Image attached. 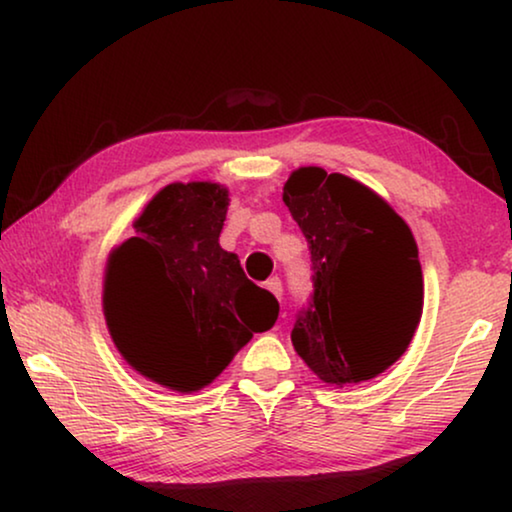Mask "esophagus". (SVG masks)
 I'll use <instances>...</instances> for the list:
<instances>
[{"label": "esophagus", "instance_id": "esophagus-1", "mask_svg": "<svg viewBox=\"0 0 512 512\" xmlns=\"http://www.w3.org/2000/svg\"><path fill=\"white\" fill-rule=\"evenodd\" d=\"M265 289H268L272 296H277V298H282V279L279 277H270L268 282H265Z\"/></svg>", "mask_w": 512, "mask_h": 512}]
</instances>
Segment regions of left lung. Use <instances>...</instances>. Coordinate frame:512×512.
I'll list each match as a JSON object with an SVG mask.
<instances>
[{"instance_id": "left-lung-1", "label": "left lung", "mask_w": 512, "mask_h": 512, "mask_svg": "<svg viewBox=\"0 0 512 512\" xmlns=\"http://www.w3.org/2000/svg\"><path fill=\"white\" fill-rule=\"evenodd\" d=\"M284 202L312 254L314 293L291 342L321 382L345 387L401 359L424 307V277L412 230L361 181L298 167Z\"/></svg>"}]
</instances>
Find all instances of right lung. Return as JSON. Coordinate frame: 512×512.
Masks as SVG:
<instances>
[{"instance_id": "right-lung-1", "label": "right lung", "mask_w": 512, "mask_h": 512, "mask_svg": "<svg viewBox=\"0 0 512 512\" xmlns=\"http://www.w3.org/2000/svg\"><path fill=\"white\" fill-rule=\"evenodd\" d=\"M228 188L174 181L153 195L109 254L102 307L111 340L146 380L193 394L275 326L279 303L221 249Z\"/></svg>"}]
</instances>
